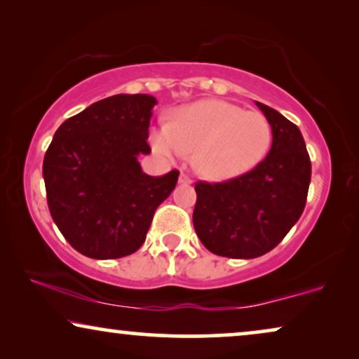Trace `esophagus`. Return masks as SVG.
<instances>
[{"instance_id": "1", "label": "esophagus", "mask_w": 359, "mask_h": 359, "mask_svg": "<svg viewBox=\"0 0 359 359\" xmlns=\"http://www.w3.org/2000/svg\"><path fill=\"white\" fill-rule=\"evenodd\" d=\"M178 181H180L181 184H191V178H189L188 175H184V173L180 175V180Z\"/></svg>"}]
</instances>
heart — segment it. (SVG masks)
Returning <instances> with one entry per match:
<instances>
[{"label":"heart","instance_id":"b5f03b06","mask_svg":"<svg viewBox=\"0 0 359 359\" xmlns=\"http://www.w3.org/2000/svg\"><path fill=\"white\" fill-rule=\"evenodd\" d=\"M156 154L180 158L193 154V166L203 178L225 181L238 178L268 155L273 129L262 112L222 100H203L181 106L171 122L150 134Z\"/></svg>","mask_w":359,"mask_h":359}]
</instances>
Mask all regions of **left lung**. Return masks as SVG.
<instances>
[{"instance_id": "left-lung-1", "label": "left lung", "mask_w": 359, "mask_h": 359, "mask_svg": "<svg viewBox=\"0 0 359 359\" xmlns=\"http://www.w3.org/2000/svg\"><path fill=\"white\" fill-rule=\"evenodd\" d=\"M273 129L262 163L224 183H196L193 224L209 252L250 259L271 252L306 208L311 158L296 124L257 101Z\"/></svg>"}]
</instances>
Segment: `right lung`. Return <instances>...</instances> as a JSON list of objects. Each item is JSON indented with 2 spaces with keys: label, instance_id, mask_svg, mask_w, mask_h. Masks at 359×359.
Instances as JSON below:
<instances>
[{
  "label": "right lung",
  "instance_id": "obj_1",
  "mask_svg": "<svg viewBox=\"0 0 359 359\" xmlns=\"http://www.w3.org/2000/svg\"><path fill=\"white\" fill-rule=\"evenodd\" d=\"M150 95H116L58 127L43 156L42 175L53 222L76 252L114 259L142 247L158 205L180 171L149 176Z\"/></svg>",
  "mask_w": 359,
  "mask_h": 359
}]
</instances>
